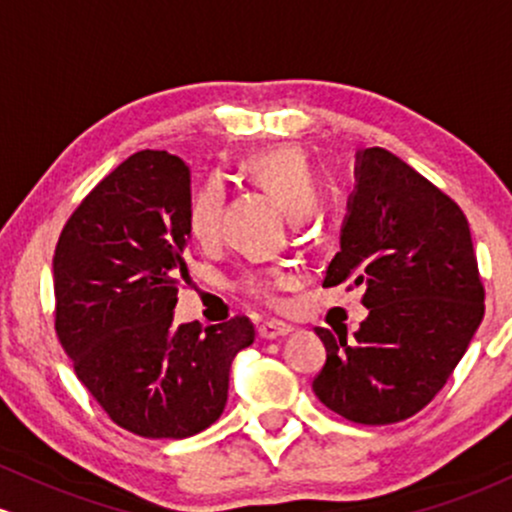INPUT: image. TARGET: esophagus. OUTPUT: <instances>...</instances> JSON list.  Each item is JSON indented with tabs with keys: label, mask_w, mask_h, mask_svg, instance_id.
<instances>
[{
	"label": "esophagus",
	"mask_w": 512,
	"mask_h": 512,
	"mask_svg": "<svg viewBox=\"0 0 512 512\" xmlns=\"http://www.w3.org/2000/svg\"><path fill=\"white\" fill-rule=\"evenodd\" d=\"M290 333H292L290 326L273 324V321L258 326V338H261V341H275V338H285V336H290Z\"/></svg>",
	"instance_id": "1"
}]
</instances>
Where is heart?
<instances>
[{
	"mask_svg": "<svg viewBox=\"0 0 512 512\" xmlns=\"http://www.w3.org/2000/svg\"><path fill=\"white\" fill-rule=\"evenodd\" d=\"M244 171L251 181H256L258 186L275 195L292 217L307 215L319 198L317 176H314L312 164L300 147L283 145L251 154L244 162ZM222 200H225V188H222L220 179H208L193 193L191 203H188L186 225L188 234L198 244H210L217 237ZM285 280L287 275L283 271L251 273L244 278V290L254 300L275 307L278 290L285 285Z\"/></svg>",
	"mask_w": 512,
	"mask_h": 512,
	"instance_id": "1",
	"label": "heart"
}]
</instances>
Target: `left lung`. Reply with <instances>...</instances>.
Returning <instances> with one entry per match:
<instances>
[{"instance_id": "1", "label": "left lung", "mask_w": 512, "mask_h": 512, "mask_svg": "<svg viewBox=\"0 0 512 512\" xmlns=\"http://www.w3.org/2000/svg\"><path fill=\"white\" fill-rule=\"evenodd\" d=\"M341 251L324 287H363L367 319L348 341L317 329L324 406L363 426L411 418L450 380L484 319L469 222L450 195L382 147L358 152Z\"/></svg>"}]
</instances>
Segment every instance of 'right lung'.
<instances>
[{"label":"right lung","instance_id":"1","mask_svg":"<svg viewBox=\"0 0 512 512\" xmlns=\"http://www.w3.org/2000/svg\"><path fill=\"white\" fill-rule=\"evenodd\" d=\"M188 203L183 159L142 149L96 183L55 246L57 338L101 409L140 438L181 440L212 426L232 360L256 336L246 317L205 331L174 324Z\"/></svg>","mask_w":512,"mask_h":512}]
</instances>
